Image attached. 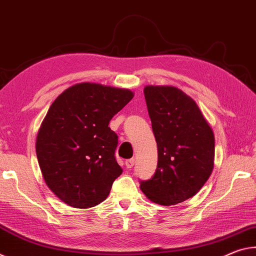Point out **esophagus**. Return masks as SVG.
I'll return each instance as SVG.
<instances>
[{
    "mask_svg": "<svg viewBox=\"0 0 256 256\" xmlns=\"http://www.w3.org/2000/svg\"><path fill=\"white\" fill-rule=\"evenodd\" d=\"M134 164H135V158H129V160L126 161V166H127L128 169H132Z\"/></svg>",
    "mask_w": 256,
    "mask_h": 256,
    "instance_id": "esophagus-1",
    "label": "esophagus"
}]
</instances>
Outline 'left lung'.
<instances>
[{"label": "left lung", "instance_id": "1", "mask_svg": "<svg viewBox=\"0 0 256 256\" xmlns=\"http://www.w3.org/2000/svg\"><path fill=\"white\" fill-rule=\"evenodd\" d=\"M158 144V168L140 190L153 203L170 206L192 198L214 166V134L194 100L174 86L144 88Z\"/></svg>", "mask_w": 256, "mask_h": 256}]
</instances>
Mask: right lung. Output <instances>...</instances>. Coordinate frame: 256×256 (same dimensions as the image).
<instances>
[{"label": "right lung", "mask_w": 256, "mask_h": 256, "mask_svg": "<svg viewBox=\"0 0 256 256\" xmlns=\"http://www.w3.org/2000/svg\"><path fill=\"white\" fill-rule=\"evenodd\" d=\"M134 98L130 90L80 82L54 100L36 138L46 185L69 206L93 208L122 174L116 160L118 136L108 122Z\"/></svg>", "instance_id": "right-lung-1"}]
</instances>
